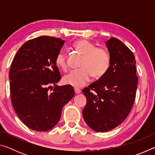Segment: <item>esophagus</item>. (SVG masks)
Instances as JSON below:
<instances>
[{
    "label": "esophagus",
    "instance_id": "34e87169",
    "mask_svg": "<svg viewBox=\"0 0 155 155\" xmlns=\"http://www.w3.org/2000/svg\"><path fill=\"white\" fill-rule=\"evenodd\" d=\"M74 91H75V93H76V94H80L81 91L79 90V89H78V88H74Z\"/></svg>",
    "mask_w": 155,
    "mask_h": 155
}]
</instances>
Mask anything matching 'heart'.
Here are the masks:
<instances>
[{"mask_svg": "<svg viewBox=\"0 0 155 155\" xmlns=\"http://www.w3.org/2000/svg\"><path fill=\"white\" fill-rule=\"evenodd\" d=\"M73 48L83 56L79 70H72L64 76L63 81L66 85L79 88L85 85L92 75L94 78H101L105 75L111 65V57L107 51L86 40H78L73 44ZM55 63L63 70L68 68V60L64 51L57 53Z\"/></svg>", "mask_w": 155, "mask_h": 155, "instance_id": "heart-1", "label": "heart"}]
</instances>
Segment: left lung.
Wrapping results in <instances>:
<instances>
[{"mask_svg":"<svg viewBox=\"0 0 155 155\" xmlns=\"http://www.w3.org/2000/svg\"><path fill=\"white\" fill-rule=\"evenodd\" d=\"M111 57L107 74L84 88L87 104L83 110L85 122L97 132H107L127 118L134 104L138 78L132 51L118 39L106 41Z\"/></svg>","mask_w":155,"mask_h":155,"instance_id":"left-lung-1","label":"left lung"}]
</instances>
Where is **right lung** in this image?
Wrapping results in <instances>:
<instances>
[{
	"mask_svg": "<svg viewBox=\"0 0 155 155\" xmlns=\"http://www.w3.org/2000/svg\"><path fill=\"white\" fill-rule=\"evenodd\" d=\"M65 41L40 36L18 50L9 71L13 107L24 124L36 131H48L59 121L62 108L74 96L72 86H57L61 79L55 63ZM55 85L54 91L48 90Z\"/></svg>",
	"mask_w": 155,
	"mask_h": 155,
	"instance_id": "right-lung-1",
	"label": "right lung"
}]
</instances>
